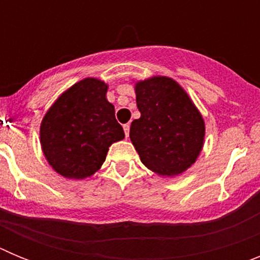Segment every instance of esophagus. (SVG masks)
<instances>
[{"label":"esophagus","instance_id":"esophagus-1","mask_svg":"<svg viewBox=\"0 0 260 260\" xmlns=\"http://www.w3.org/2000/svg\"><path fill=\"white\" fill-rule=\"evenodd\" d=\"M123 132H125L126 138H128V134H130V125H128V123L123 125Z\"/></svg>","mask_w":260,"mask_h":260}]
</instances>
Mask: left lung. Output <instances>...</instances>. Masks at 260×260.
<instances>
[{"label":"left lung","instance_id":"obj_1","mask_svg":"<svg viewBox=\"0 0 260 260\" xmlns=\"http://www.w3.org/2000/svg\"><path fill=\"white\" fill-rule=\"evenodd\" d=\"M141 118L130 139L142 162L160 176H177L194 164L203 147L204 121L176 80L153 77L135 84Z\"/></svg>","mask_w":260,"mask_h":260}]
</instances>
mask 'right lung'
I'll return each mask as SVG.
<instances>
[{
	"label": "right lung",
	"mask_w": 260,
	"mask_h": 260,
	"mask_svg": "<svg viewBox=\"0 0 260 260\" xmlns=\"http://www.w3.org/2000/svg\"><path fill=\"white\" fill-rule=\"evenodd\" d=\"M107 89L102 80L86 78L62 93L43 118V152L66 178L92 176L105 161L110 144L125 138Z\"/></svg>",
	"instance_id": "add662e5"
}]
</instances>
